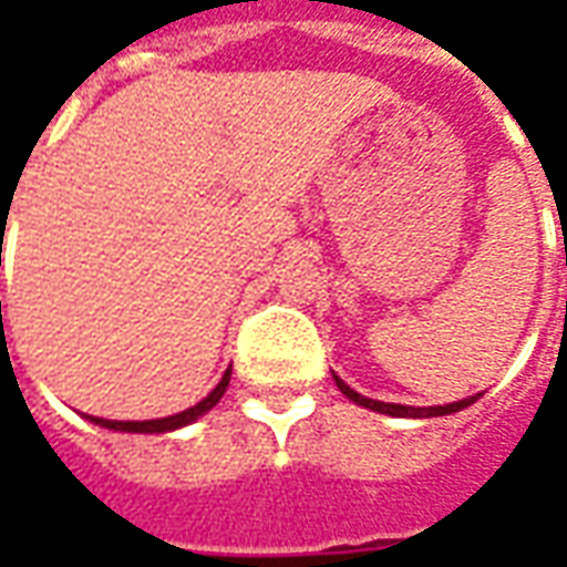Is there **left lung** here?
Masks as SVG:
<instances>
[{
    "instance_id": "left-lung-1",
    "label": "left lung",
    "mask_w": 567,
    "mask_h": 567,
    "mask_svg": "<svg viewBox=\"0 0 567 567\" xmlns=\"http://www.w3.org/2000/svg\"><path fill=\"white\" fill-rule=\"evenodd\" d=\"M337 380V389L349 398V401H355L358 406H368L373 413H385V416H398V419H427V416H450V413H458L464 406H471L476 401V394L471 398H464V401H455V404H443V406H404V404H385V401H373V398H364V394H358L355 389H349L340 377H333Z\"/></svg>"
}]
</instances>
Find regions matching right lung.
<instances>
[{
    "label": "right lung",
    "mask_w": 567,
    "mask_h": 567,
    "mask_svg": "<svg viewBox=\"0 0 567 567\" xmlns=\"http://www.w3.org/2000/svg\"><path fill=\"white\" fill-rule=\"evenodd\" d=\"M227 385H230V370L224 373L221 382L212 389L199 404L187 406L182 413H175V416H166V419H148V422H112V419H96V416H87L93 425H103V427H112V431H133V434H163V431H175V427L182 425H190L194 419H199L203 413H209L212 406L221 401V394L227 392Z\"/></svg>",
    "instance_id": "1"
}]
</instances>
